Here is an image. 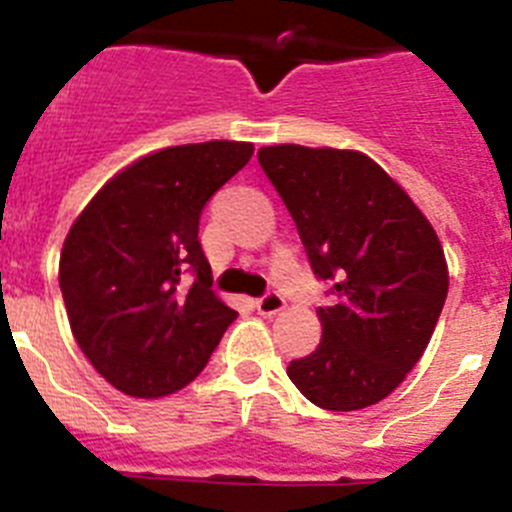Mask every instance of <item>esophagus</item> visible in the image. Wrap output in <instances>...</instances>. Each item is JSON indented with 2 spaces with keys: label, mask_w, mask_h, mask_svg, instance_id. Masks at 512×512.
Masks as SVG:
<instances>
[{
  "label": "esophagus",
  "mask_w": 512,
  "mask_h": 512,
  "mask_svg": "<svg viewBox=\"0 0 512 512\" xmlns=\"http://www.w3.org/2000/svg\"><path fill=\"white\" fill-rule=\"evenodd\" d=\"M284 307H287V299L281 297L279 292H266L264 297L256 299V309H259V312L264 314V317H271V314L281 312V309H284Z\"/></svg>",
  "instance_id": "esophagus-1"
}]
</instances>
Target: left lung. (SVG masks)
<instances>
[{"label":"left lung","mask_w":512,"mask_h":512,"mask_svg":"<svg viewBox=\"0 0 512 512\" xmlns=\"http://www.w3.org/2000/svg\"><path fill=\"white\" fill-rule=\"evenodd\" d=\"M259 164L332 294V307L317 309L320 345L287 375L320 409L373 406L419 363L437 327L449 289L442 243L365 154L279 144L259 149Z\"/></svg>","instance_id":"left-lung-1"}]
</instances>
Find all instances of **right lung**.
Listing matches in <instances>:
<instances>
[{
    "label": "right lung",
    "mask_w": 512,
    "mask_h": 512,
    "mask_svg": "<svg viewBox=\"0 0 512 512\" xmlns=\"http://www.w3.org/2000/svg\"><path fill=\"white\" fill-rule=\"evenodd\" d=\"M253 144L203 142L142 157L98 190L60 253L70 330L114 388L159 398L192 383L238 317L213 287L200 213Z\"/></svg>",
    "instance_id": "1"
}]
</instances>
